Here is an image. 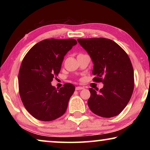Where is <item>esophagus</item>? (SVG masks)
Listing matches in <instances>:
<instances>
[{
  "mask_svg": "<svg viewBox=\"0 0 150 150\" xmlns=\"http://www.w3.org/2000/svg\"><path fill=\"white\" fill-rule=\"evenodd\" d=\"M83 88H84V87H76V88H75V90H76V91L82 90V89H83Z\"/></svg>",
  "mask_w": 150,
  "mask_h": 150,
  "instance_id": "1",
  "label": "esophagus"
}]
</instances>
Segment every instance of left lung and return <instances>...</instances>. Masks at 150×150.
<instances>
[{
	"instance_id": "8db88e82",
	"label": "left lung",
	"mask_w": 150,
	"mask_h": 150,
	"mask_svg": "<svg viewBox=\"0 0 150 150\" xmlns=\"http://www.w3.org/2000/svg\"><path fill=\"white\" fill-rule=\"evenodd\" d=\"M77 41L93 61V81L104 84L98 92L89 88L88 107L101 117L117 116L128 105L134 90V70L130 58L111 40L100 38Z\"/></svg>"
}]
</instances>
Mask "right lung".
Listing matches in <instances>:
<instances>
[{
	"label": "right lung",
	"instance_id": "1",
	"mask_svg": "<svg viewBox=\"0 0 150 150\" xmlns=\"http://www.w3.org/2000/svg\"><path fill=\"white\" fill-rule=\"evenodd\" d=\"M77 44L74 39H47L30 49L22 60L18 73L20 98L28 112L42 121H52L67 110L75 86L65 83L57 89L52 85L66 54Z\"/></svg>",
	"mask_w": 150,
	"mask_h": 150
}]
</instances>
